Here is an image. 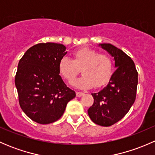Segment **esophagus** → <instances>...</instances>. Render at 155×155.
<instances>
[{"label":"esophagus","mask_w":155,"mask_h":155,"mask_svg":"<svg viewBox=\"0 0 155 155\" xmlns=\"http://www.w3.org/2000/svg\"><path fill=\"white\" fill-rule=\"evenodd\" d=\"M76 97H82V95H84L83 92H79V91H76Z\"/></svg>","instance_id":"obj_1"}]
</instances>
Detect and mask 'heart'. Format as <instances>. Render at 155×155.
Segmentation results:
<instances>
[{
  "mask_svg": "<svg viewBox=\"0 0 155 155\" xmlns=\"http://www.w3.org/2000/svg\"><path fill=\"white\" fill-rule=\"evenodd\" d=\"M73 60L64 57L59 62V71L69 83H72L79 72L83 73L74 85L80 88L101 87L109 82L113 72V62L109 55L97 50L82 48L75 51Z\"/></svg>",
  "mask_w": 155,
  "mask_h": 155,
  "instance_id": "b5f03b06",
  "label": "heart"
}]
</instances>
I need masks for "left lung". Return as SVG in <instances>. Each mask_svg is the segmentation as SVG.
<instances>
[{
    "instance_id": "obj_1",
    "label": "left lung",
    "mask_w": 155,
    "mask_h": 155,
    "mask_svg": "<svg viewBox=\"0 0 155 155\" xmlns=\"http://www.w3.org/2000/svg\"><path fill=\"white\" fill-rule=\"evenodd\" d=\"M100 46L114 58L117 69L107 86L98 93L91 94L94 104L87 113L94 123L109 127L124 118L134 104L138 73L134 62L122 50L109 43Z\"/></svg>"
}]
</instances>
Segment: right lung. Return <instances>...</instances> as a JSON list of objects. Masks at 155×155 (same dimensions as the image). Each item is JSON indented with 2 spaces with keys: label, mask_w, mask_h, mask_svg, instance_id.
<instances>
[{
  "label": "right lung",
  "mask_w": 155,
  "mask_h": 155,
  "mask_svg": "<svg viewBox=\"0 0 155 155\" xmlns=\"http://www.w3.org/2000/svg\"><path fill=\"white\" fill-rule=\"evenodd\" d=\"M66 54L63 44L38 43L18 62L15 84L19 105L35 122L47 124L58 120L76 97L59 75V62Z\"/></svg>",
  "instance_id": "add662e5"
}]
</instances>
